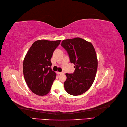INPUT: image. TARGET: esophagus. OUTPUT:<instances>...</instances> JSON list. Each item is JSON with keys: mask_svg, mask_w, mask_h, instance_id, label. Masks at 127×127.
I'll return each instance as SVG.
<instances>
[{"mask_svg": "<svg viewBox=\"0 0 127 127\" xmlns=\"http://www.w3.org/2000/svg\"><path fill=\"white\" fill-rule=\"evenodd\" d=\"M57 73L58 74H64V71H62V72H57Z\"/></svg>", "mask_w": 127, "mask_h": 127, "instance_id": "obj_1", "label": "esophagus"}]
</instances>
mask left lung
I'll return each instance as SVG.
<instances>
[{
	"instance_id": "1",
	"label": "left lung",
	"mask_w": 127,
	"mask_h": 127,
	"mask_svg": "<svg viewBox=\"0 0 127 127\" xmlns=\"http://www.w3.org/2000/svg\"><path fill=\"white\" fill-rule=\"evenodd\" d=\"M61 46L67 52L71 63L75 64L73 73H66V91L72 95L85 92L93 84L98 68L96 54L92 44L80 38L63 40Z\"/></svg>"
}]
</instances>
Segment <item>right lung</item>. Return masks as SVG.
Instances as JSON below:
<instances>
[{
	"label": "right lung",
	"mask_w": 127,
	"mask_h": 127,
	"mask_svg": "<svg viewBox=\"0 0 127 127\" xmlns=\"http://www.w3.org/2000/svg\"><path fill=\"white\" fill-rule=\"evenodd\" d=\"M60 40H38L30 47L24 58L23 74L27 86L38 95L49 93L56 74L52 71L51 59Z\"/></svg>",
	"instance_id": "right-lung-1"
}]
</instances>
